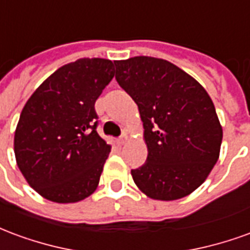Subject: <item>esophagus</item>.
I'll list each match as a JSON object with an SVG mask.
<instances>
[{"label":"esophagus","mask_w":250,"mask_h":250,"mask_svg":"<svg viewBox=\"0 0 250 250\" xmlns=\"http://www.w3.org/2000/svg\"><path fill=\"white\" fill-rule=\"evenodd\" d=\"M127 139H128V136H127V134H125V132H123V134H122V135L119 136V138H118V145H125V142H127Z\"/></svg>","instance_id":"esophagus-1"}]
</instances>
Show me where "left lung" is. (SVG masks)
<instances>
[{
  "mask_svg": "<svg viewBox=\"0 0 250 250\" xmlns=\"http://www.w3.org/2000/svg\"><path fill=\"white\" fill-rule=\"evenodd\" d=\"M115 66L116 82L138 104L148 150L146 163L131 170L134 182L152 199L184 198L220 157L214 104L195 79L166 60L136 56Z\"/></svg>",
  "mask_w": 250,
  "mask_h": 250,
  "instance_id": "left-lung-1",
  "label": "left lung"
}]
</instances>
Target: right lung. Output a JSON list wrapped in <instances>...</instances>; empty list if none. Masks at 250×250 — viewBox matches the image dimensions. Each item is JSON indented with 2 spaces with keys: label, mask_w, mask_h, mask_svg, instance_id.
<instances>
[{
  "label": "right lung",
  "mask_w": 250,
  "mask_h": 250,
  "mask_svg": "<svg viewBox=\"0 0 250 250\" xmlns=\"http://www.w3.org/2000/svg\"><path fill=\"white\" fill-rule=\"evenodd\" d=\"M115 76L114 62L80 59L59 68L20 115L14 154L44 198L72 204L96 190L111 146L98 134L95 102Z\"/></svg>",
  "instance_id": "1"
}]
</instances>
